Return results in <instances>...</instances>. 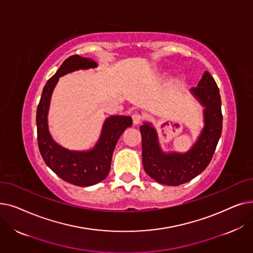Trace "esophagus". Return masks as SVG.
<instances>
[{
  "label": "esophagus",
  "instance_id": "1",
  "mask_svg": "<svg viewBox=\"0 0 253 253\" xmlns=\"http://www.w3.org/2000/svg\"><path fill=\"white\" fill-rule=\"evenodd\" d=\"M132 120H133V124L137 125L140 122H142L143 116L141 114H139V113H135V114H133V116H132Z\"/></svg>",
  "mask_w": 253,
  "mask_h": 253
}]
</instances>
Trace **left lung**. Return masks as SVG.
<instances>
[{"mask_svg":"<svg viewBox=\"0 0 253 253\" xmlns=\"http://www.w3.org/2000/svg\"><path fill=\"white\" fill-rule=\"evenodd\" d=\"M192 92L205 106V127L188 153H162L157 140L156 130L147 123L139 128L144 171L162 184L179 185L200 174L213 157L221 134V99L213 77L205 72L198 86L192 88Z\"/></svg>","mask_w":253,"mask_h":253,"instance_id":"1","label":"left lung"}]
</instances>
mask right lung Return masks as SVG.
Listing matches in <instances>:
<instances>
[{"label": "right lung", "mask_w": 253, "mask_h": 253, "mask_svg": "<svg viewBox=\"0 0 253 253\" xmlns=\"http://www.w3.org/2000/svg\"><path fill=\"white\" fill-rule=\"evenodd\" d=\"M95 66L96 62L91 58L79 55H72L66 58L56 74L52 76L44 86L37 109L38 145L43 160L62 180L78 187H89L108 176L118 139L124 130L132 125L131 117L113 116L106 119L97 144L89 152H71L52 139L48 131L47 114L52 91L58 78L80 69Z\"/></svg>", "instance_id": "right-lung-1"}]
</instances>
